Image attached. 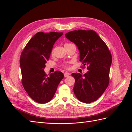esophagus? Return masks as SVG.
Returning a JSON list of instances; mask_svg holds the SVG:
<instances>
[{"instance_id": "1", "label": "esophagus", "mask_w": 132, "mask_h": 132, "mask_svg": "<svg viewBox=\"0 0 132 132\" xmlns=\"http://www.w3.org/2000/svg\"><path fill=\"white\" fill-rule=\"evenodd\" d=\"M64 77H68V76L70 75V74L68 72H65L64 74Z\"/></svg>"}]
</instances>
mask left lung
Masks as SVG:
<instances>
[{"label": "left lung", "instance_id": "1", "mask_svg": "<svg viewBox=\"0 0 132 132\" xmlns=\"http://www.w3.org/2000/svg\"><path fill=\"white\" fill-rule=\"evenodd\" d=\"M77 46L80 61L87 66L84 75L72 73L75 79L73 91L76 97L84 103L94 102L104 93L109 83L112 56L106 43L93 30H75L65 35Z\"/></svg>", "mask_w": 132, "mask_h": 132}]
</instances>
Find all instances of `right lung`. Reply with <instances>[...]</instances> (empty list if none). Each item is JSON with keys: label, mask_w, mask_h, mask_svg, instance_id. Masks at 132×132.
I'll return each mask as SVG.
<instances>
[{"label": "right lung", "mask_w": 132, "mask_h": 132, "mask_svg": "<svg viewBox=\"0 0 132 132\" xmlns=\"http://www.w3.org/2000/svg\"><path fill=\"white\" fill-rule=\"evenodd\" d=\"M63 32H39L27 43L22 52L20 64L23 87L29 96L39 103L50 101L64 78L59 71L47 75L44 71L54 43Z\"/></svg>", "instance_id": "right-lung-1"}]
</instances>
